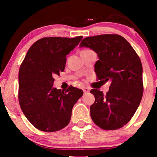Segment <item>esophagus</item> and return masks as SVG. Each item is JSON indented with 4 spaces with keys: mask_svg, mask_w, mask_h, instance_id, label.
<instances>
[{
    "mask_svg": "<svg viewBox=\"0 0 157 157\" xmlns=\"http://www.w3.org/2000/svg\"><path fill=\"white\" fill-rule=\"evenodd\" d=\"M83 93H84V94H87V93H89V92L90 91V90H89V88L85 87V88H83Z\"/></svg>",
    "mask_w": 157,
    "mask_h": 157,
    "instance_id": "34e87169",
    "label": "esophagus"
}]
</instances>
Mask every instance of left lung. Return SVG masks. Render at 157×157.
<instances>
[{"instance_id":"obj_1","label":"left lung","mask_w":157,"mask_h":157,"mask_svg":"<svg viewBox=\"0 0 157 157\" xmlns=\"http://www.w3.org/2000/svg\"><path fill=\"white\" fill-rule=\"evenodd\" d=\"M81 47L91 48L99 60L95 63L97 80H111L106 94L93 89L95 101L90 107L93 121L104 130L126 125L134 115L142 98V65L129 43L118 34L86 37Z\"/></svg>"}]
</instances>
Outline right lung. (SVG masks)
<instances>
[{
  "label": "right lung",
  "mask_w": 157,
  "mask_h": 157,
  "mask_svg": "<svg viewBox=\"0 0 157 157\" xmlns=\"http://www.w3.org/2000/svg\"><path fill=\"white\" fill-rule=\"evenodd\" d=\"M83 36L45 37L28 51L18 73V101L27 119L36 128L53 132L69 124L72 109L83 95L81 89L62 91L53 86V76L65 69L66 55Z\"/></svg>",
  "instance_id": "obj_1"
}]
</instances>
